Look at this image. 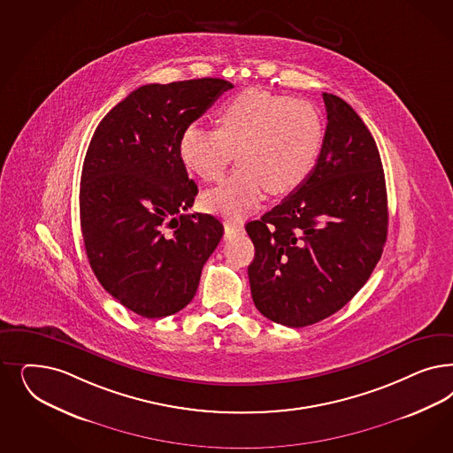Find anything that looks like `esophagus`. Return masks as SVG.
<instances>
[{
    "instance_id": "obj_1",
    "label": "esophagus",
    "mask_w": 453,
    "mask_h": 453,
    "mask_svg": "<svg viewBox=\"0 0 453 453\" xmlns=\"http://www.w3.org/2000/svg\"><path fill=\"white\" fill-rule=\"evenodd\" d=\"M225 228L232 234H243V221L234 219V221H225Z\"/></svg>"
}]
</instances>
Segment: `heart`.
Returning a JSON list of instances; mask_svg holds the SVG:
<instances>
[{
    "label": "heart",
    "mask_w": 453,
    "mask_h": 453,
    "mask_svg": "<svg viewBox=\"0 0 453 453\" xmlns=\"http://www.w3.org/2000/svg\"><path fill=\"white\" fill-rule=\"evenodd\" d=\"M217 125L187 127L178 155L193 175L217 181L236 151L234 175L203 195L206 210L226 217L255 210L265 191L278 196L296 190L315 168L325 140L323 118L311 103L260 88L225 103Z\"/></svg>",
    "instance_id": "b5f03b06"
}]
</instances>
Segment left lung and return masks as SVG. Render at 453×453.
I'll use <instances>...</instances> for the list:
<instances>
[{
    "instance_id": "1",
    "label": "left lung",
    "mask_w": 453,
    "mask_h": 453,
    "mask_svg": "<svg viewBox=\"0 0 453 453\" xmlns=\"http://www.w3.org/2000/svg\"><path fill=\"white\" fill-rule=\"evenodd\" d=\"M326 130L307 180L247 223L253 303L268 320L302 328L334 315L364 287L388 230L379 148L350 104L323 93Z\"/></svg>"
}]
</instances>
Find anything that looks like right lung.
<instances>
[{
	"instance_id": "add662e5",
	"label": "right lung",
	"mask_w": 453,
	"mask_h": 453,
	"mask_svg": "<svg viewBox=\"0 0 453 453\" xmlns=\"http://www.w3.org/2000/svg\"><path fill=\"white\" fill-rule=\"evenodd\" d=\"M230 88L219 78L140 87L103 118L88 146L80 185L88 262L103 288L140 317L187 307L223 236L215 217L187 213L198 187L178 143Z\"/></svg>"
}]
</instances>
